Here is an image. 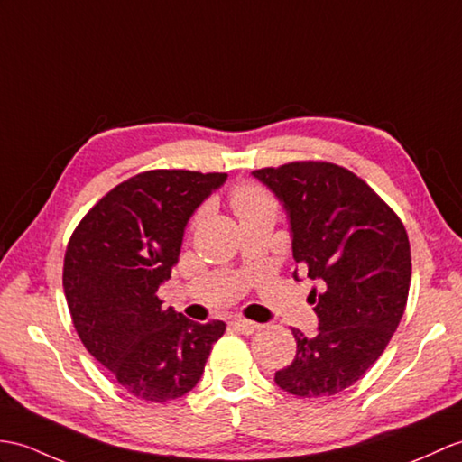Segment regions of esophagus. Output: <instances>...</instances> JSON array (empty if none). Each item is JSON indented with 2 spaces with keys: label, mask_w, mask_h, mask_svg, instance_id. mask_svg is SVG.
<instances>
[{
  "label": "esophagus",
  "mask_w": 462,
  "mask_h": 462,
  "mask_svg": "<svg viewBox=\"0 0 462 462\" xmlns=\"http://www.w3.org/2000/svg\"><path fill=\"white\" fill-rule=\"evenodd\" d=\"M232 327L236 330H240L242 335H252V332H255L257 328H260V325L254 323V320H245V319H234L232 320Z\"/></svg>",
  "instance_id": "1"
}]
</instances>
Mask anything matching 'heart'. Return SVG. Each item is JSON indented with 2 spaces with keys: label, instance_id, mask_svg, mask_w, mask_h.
Listing matches in <instances>:
<instances>
[{
  "label": "heart",
  "instance_id": "heart-1",
  "mask_svg": "<svg viewBox=\"0 0 462 462\" xmlns=\"http://www.w3.org/2000/svg\"><path fill=\"white\" fill-rule=\"evenodd\" d=\"M232 207L240 218L260 217V214H272L275 217V202L260 187L242 185L232 192Z\"/></svg>",
  "mask_w": 462,
  "mask_h": 462
}]
</instances>
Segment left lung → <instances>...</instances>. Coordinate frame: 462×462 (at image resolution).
I'll use <instances>...</instances> for the list:
<instances>
[{"label":"left lung","instance_id":"8db88e82","mask_svg":"<svg viewBox=\"0 0 462 462\" xmlns=\"http://www.w3.org/2000/svg\"><path fill=\"white\" fill-rule=\"evenodd\" d=\"M282 202L293 260L313 282L319 330L291 328L297 352L275 383L299 398L335 395L358 382L403 317L411 250L395 212L348 169L299 161L254 171ZM299 280L297 270L293 272Z\"/></svg>","mask_w":462,"mask_h":462}]
</instances>
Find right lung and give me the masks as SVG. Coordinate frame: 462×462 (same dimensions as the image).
<instances>
[{
    "instance_id": "add662e5",
    "label": "right lung",
    "mask_w": 462,
    "mask_h": 462,
    "mask_svg": "<svg viewBox=\"0 0 462 462\" xmlns=\"http://www.w3.org/2000/svg\"><path fill=\"white\" fill-rule=\"evenodd\" d=\"M226 173L157 169L112 189L74 230L62 287L82 345L117 383L145 402H171L199 383L226 325H200L157 289L179 262L195 210Z\"/></svg>"
}]
</instances>
